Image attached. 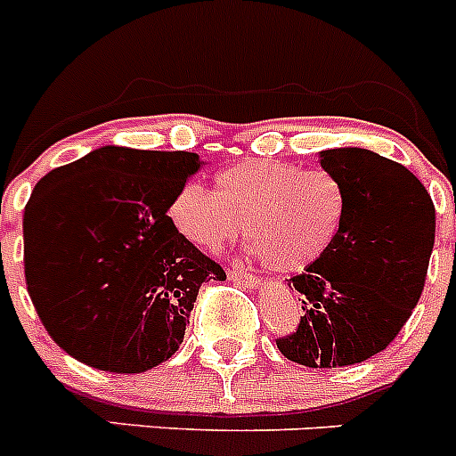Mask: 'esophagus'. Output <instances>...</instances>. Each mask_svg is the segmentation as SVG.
<instances>
[{
  "instance_id": "esophagus-1",
  "label": "esophagus",
  "mask_w": 456,
  "mask_h": 456,
  "mask_svg": "<svg viewBox=\"0 0 456 456\" xmlns=\"http://www.w3.org/2000/svg\"><path fill=\"white\" fill-rule=\"evenodd\" d=\"M228 278H231L232 283L241 285V288H251V289L257 288V283H260V278H257L256 273H248L240 267L228 269Z\"/></svg>"
}]
</instances>
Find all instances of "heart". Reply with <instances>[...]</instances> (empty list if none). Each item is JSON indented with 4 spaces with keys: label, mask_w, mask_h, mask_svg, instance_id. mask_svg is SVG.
Instances as JSON below:
<instances>
[{
    "label": "heart",
    "mask_w": 456,
    "mask_h": 456,
    "mask_svg": "<svg viewBox=\"0 0 456 456\" xmlns=\"http://www.w3.org/2000/svg\"><path fill=\"white\" fill-rule=\"evenodd\" d=\"M347 191L326 168L278 159H247L216 173V189L189 183L168 208L173 225L191 244L219 251L244 228L265 267L304 272L336 241Z\"/></svg>",
    "instance_id": "heart-1"
}]
</instances>
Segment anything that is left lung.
I'll use <instances>...</instances> for the list:
<instances>
[{"label":"left lung","mask_w":456,"mask_h":456,"mask_svg":"<svg viewBox=\"0 0 456 456\" xmlns=\"http://www.w3.org/2000/svg\"><path fill=\"white\" fill-rule=\"evenodd\" d=\"M320 164L347 191L345 221L331 248L289 278L304 317L276 345L305 368H342L388 347L418 305L436 209L409 168L372 151H322Z\"/></svg>","instance_id":"obj_1"}]
</instances>
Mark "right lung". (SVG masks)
I'll return each mask as SVG.
<instances>
[{
  "label": "right lung",
  "instance_id": "obj_1",
  "mask_svg": "<svg viewBox=\"0 0 456 456\" xmlns=\"http://www.w3.org/2000/svg\"><path fill=\"white\" fill-rule=\"evenodd\" d=\"M199 168L196 152L104 146L40 178L24 208V278L63 352L116 374L178 352L200 285L225 278L167 215Z\"/></svg>",
  "mask_w": 456,
  "mask_h": 456
}]
</instances>
